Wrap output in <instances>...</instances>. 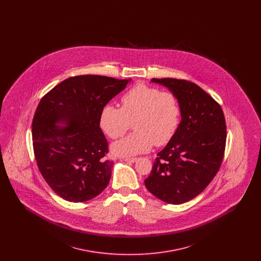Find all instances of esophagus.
<instances>
[{"label": "esophagus", "mask_w": 261, "mask_h": 261, "mask_svg": "<svg viewBox=\"0 0 261 261\" xmlns=\"http://www.w3.org/2000/svg\"><path fill=\"white\" fill-rule=\"evenodd\" d=\"M138 161V159H135V158H132V159H124V162H130V163H134V162H136Z\"/></svg>", "instance_id": "esophagus-1"}]
</instances>
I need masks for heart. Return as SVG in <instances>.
<instances>
[{"mask_svg": "<svg viewBox=\"0 0 261 261\" xmlns=\"http://www.w3.org/2000/svg\"><path fill=\"white\" fill-rule=\"evenodd\" d=\"M180 114V106L174 94L138 84L121 97V109L112 103L102 107L99 125L107 136L116 139L133 122L135 131L112 145L113 154L132 156L149 151L154 144H167L177 132Z\"/></svg>", "mask_w": 261, "mask_h": 261, "instance_id": "1", "label": "heart"}]
</instances>
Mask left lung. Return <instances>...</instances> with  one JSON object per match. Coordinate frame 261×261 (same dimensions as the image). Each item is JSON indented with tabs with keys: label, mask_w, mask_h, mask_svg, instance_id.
<instances>
[{
	"label": "left lung",
	"mask_w": 261,
	"mask_h": 261,
	"mask_svg": "<svg viewBox=\"0 0 261 261\" xmlns=\"http://www.w3.org/2000/svg\"><path fill=\"white\" fill-rule=\"evenodd\" d=\"M178 99L181 121L177 132L158 153L145 185L154 197L171 204L196 198L219 170L226 144L221 107L195 83L153 78Z\"/></svg>",
	"instance_id": "obj_1"
}]
</instances>
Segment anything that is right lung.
<instances>
[{"instance_id":"1","label":"right lung","mask_w":261,"mask_h":261,"mask_svg":"<svg viewBox=\"0 0 261 261\" xmlns=\"http://www.w3.org/2000/svg\"><path fill=\"white\" fill-rule=\"evenodd\" d=\"M129 82L99 75L70 77L39 102L32 122L34 154L42 176L62 199L87 201L108 186L113 162L105 159L109 144L99 112Z\"/></svg>"}]
</instances>
